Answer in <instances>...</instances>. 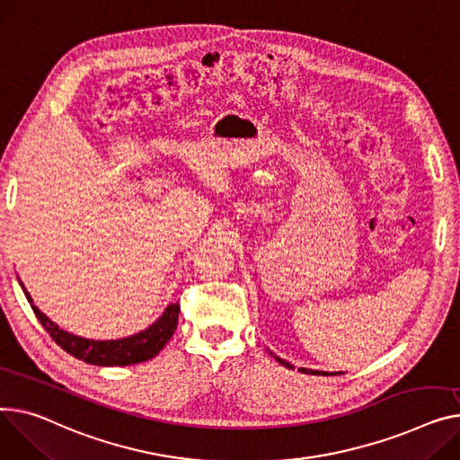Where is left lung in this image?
Masks as SVG:
<instances>
[{
  "label": "left lung",
  "mask_w": 460,
  "mask_h": 460,
  "mask_svg": "<svg viewBox=\"0 0 460 460\" xmlns=\"http://www.w3.org/2000/svg\"><path fill=\"white\" fill-rule=\"evenodd\" d=\"M270 355H273V353H270ZM273 358L278 360V362H281L283 366H287V368L294 370V366H292L290 362H287V360L279 358L278 355H273ZM299 372H301V374H311V376H339V374H344V372H320V370H309V368H299Z\"/></svg>",
  "instance_id": "left-lung-1"
}]
</instances>
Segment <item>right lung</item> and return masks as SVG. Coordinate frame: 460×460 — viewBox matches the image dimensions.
I'll use <instances>...</instances> for the list:
<instances>
[{
  "label": "right lung",
  "instance_id": "obj_1",
  "mask_svg": "<svg viewBox=\"0 0 460 460\" xmlns=\"http://www.w3.org/2000/svg\"><path fill=\"white\" fill-rule=\"evenodd\" d=\"M20 287L31 303V309H33L35 316L49 332L51 339L72 357L94 366H129L153 358L168 344L179 320V303H170L157 322H153L147 329L137 334L118 341H90L55 325L44 313L39 311L22 281Z\"/></svg>",
  "mask_w": 460,
  "mask_h": 460
}]
</instances>
